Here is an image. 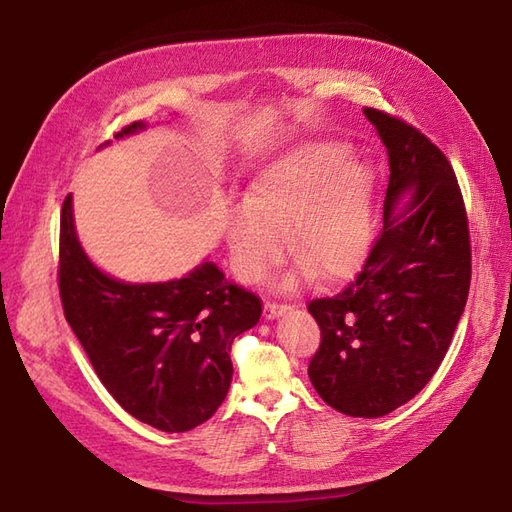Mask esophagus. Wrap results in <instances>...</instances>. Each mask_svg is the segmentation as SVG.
<instances>
[{
	"instance_id": "obj_1",
	"label": "esophagus",
	"mask_w": 512,
	"mask_h": 512,
	"mask_svg": "<svg viewBox=\"0 0 512 512\" xmlns=\"http://www.w3.org/2000/svg\"><path fill=\"white\" fill-rule=\"evenodd\" d=\"M288 310H290V306H284V303H270V301L264 303V317L270 319V321L279 319L281 314L288 312Z\"/></svg>"
}]
</instances>
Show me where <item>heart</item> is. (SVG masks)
Instances as JSON below:
<instances>
[{
  "label": "heart",
  "mask_w": 512,
  "mask_h": 512,
  "mask_svg": "<svg viewBox=\"0 0 512 512\" xmlns=\"http://www.w3.org/2000/svg\"><path fill=\"white\" fill-rule=\"evenodd\" d=\"M341 140H306L275 158L250 182L242 204L226 220L235 273L262 281L284 259V235L297 255L281 288L295 290L317 275L354 277L374 242V176L352 160Z\"/></svg>",
  "instance_id": "1"
}]
</instances>
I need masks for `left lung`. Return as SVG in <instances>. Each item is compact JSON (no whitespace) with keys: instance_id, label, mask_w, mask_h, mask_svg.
<instances>
[{"instance_id":"obj_1","label":"left lung","mask_w":512,"mask_h":512,"mask_svg":"<svg viewBox=\"0 0 512 512\" xmlns=\"http://www.w3.org/2000/svg\"><path fill=\"white\" fill-rule=\"evenodd\" d=\"M363 114L389 156L383 233L354 284L310 301L321 345L308 376L332 409L380 418L416 396L447 354L469 297L471 244L447 156L398 118Z\"/></svg>"}]
</instances>
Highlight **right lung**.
Masks as SVG:
<instances>
[{"instance_id":"right-lung-1","label":"right lung","mask_w":512,"mask_h":512,"mask_svg":"<svg viewBox=\"0 0 512 512\" xmlns=\"http://www.w3.org/2000/svg\"><path fill=\"white\" fill-rule=\"evenodd\" d=\"M143 129L147 123H132L116 140ZM59 290L105 389L136 420L167 433L213 416L231 387V343L262 317L259 297L226 281L209 257L180 279L154 284L107 275L79 242L72 195L61 209Z\"/></svg>"}]
</instances>
